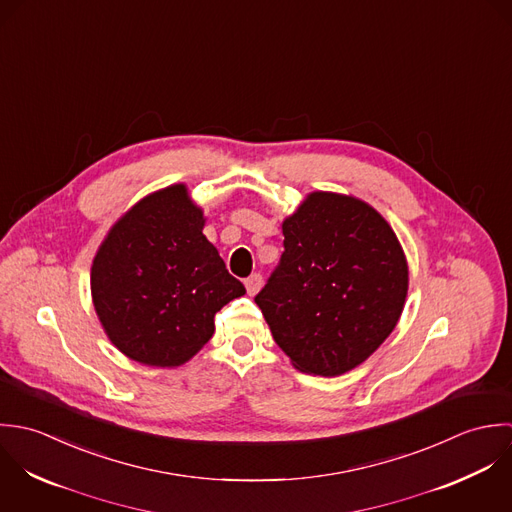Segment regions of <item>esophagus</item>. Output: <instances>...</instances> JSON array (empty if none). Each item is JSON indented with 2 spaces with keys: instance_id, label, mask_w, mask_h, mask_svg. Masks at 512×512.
<instances>
[{
  "instance_id": "esophagus-1",
  "label": "esophagus",
  "mask_w": 512,
  "mask_h": 512,
  "mask_svg": "<svg viewBox=\"0 0 512 512\" xmlns=\"http://www.w3.org/2000/svg\"><path fill=\"white\" fill-rule=\"evenodd\" d=\"M261 287H263V277H261L259 273L251 275V277L245 281V289H247V293H249L251 297L257 295V293L261 291Z\"/></svg>"
}]
</instances>
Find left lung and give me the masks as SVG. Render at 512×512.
Instances as JSON below:
<instances>
[{
	"instance_id": "left-lung-1",
	"label": "left lung",
	"mask_w": 512,
	"mask_h": 512,
	"mask_svg": "<svg viewBox=\"0 0 512 512\" xmlns=\"http://www.w3.org/2000/svg\"><path fill=\"white\" fill-rule=\"evenodd\" d=\"M285 251L255 297L293 366L334 378L366 362L408 297L406 253L366 202L312 192L283 221Z\"/></svg>"
}]
</instances>
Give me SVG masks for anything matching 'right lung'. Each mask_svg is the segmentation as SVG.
Returning <instances> with one entry per match:
<instances>
[{"label":"right lung","mask_w":512,"mask_h":512,"mask_svg":"<svg viewBox=\"0 0 512 512\" xmlns=\"http://www.w3.org/2000/svg\"><path fill=\"white\" fill-rule=\"evenodd\" d=\"M186 184L148 194L106 233L91 295L108 340L130 360L176 368L211 338L213 316L245 287L204 235Z\"/></svg>","instance_id":"obj_1"}]
</instances>
